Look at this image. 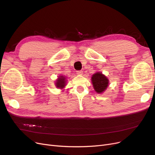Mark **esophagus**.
I'll use <instances>...</instances> for the list:
<instances>
[{
  "instance_id": "esophagus-1",
  "label": "esophagus",
  "mask_w": 155,
  "mask_h": 155,
  "mask_svg": "<svg viewBox=\"0 0 155 155\" xmlns=\"http://www.w3.org/2000/svg\"><path fill=\"white\" fill-rule=\"evenodd\" d=\"M77 73L79 75H82L84 73H83L82 70H78V71H77Z\"/></svg>"
}]
</instances>
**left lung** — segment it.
<instances>
[{"instance_id": "obj_1", "label": "left lung", "mask_w": 155, "mask_h": 155, "mask_svg": "<svg viewBox=\"0 0 155 155\" xmlns=\"http://www.w3.org/2000/svg\"><path fill=\"white\" fill-rule=\"evenodd\" d=\"M92 82L96 92L102 93L109 85V80L102 73H95L92 75Z\"/></svg>"}]
</instances>
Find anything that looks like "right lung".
<instances>
[{
	"label": "right lung",
	"instance_id": "obj_1",
	"mask_svg": "<svg viewBox=\"0 0 155 155\" xmlns=\"http://www.w3.org/2000/svg\"><path fill=\"white\" fill-rule=\"evenodd\" d=\"M65 77H64L63 76H60L59 77L58 79L56 80V87L58 88H62L65 86V84H66V81H65Z\"/></svg>",
	"mask_w": 155,
	"mask_h": 155
}]
</instances>
